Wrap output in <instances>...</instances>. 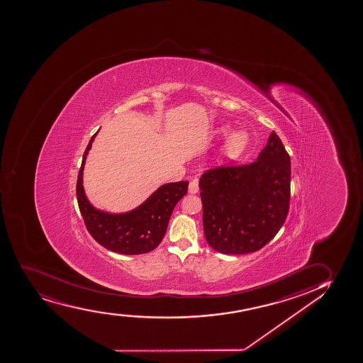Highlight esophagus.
Here are the masks:
<instances>
[{"mask_svg":"<svg viewBox=\"0 0 363 363\" xmlns=\"http://www.w3.org/2000/svg\"><path fill=\"white\" fill-rule=\"evenodd\" d=\"M199 191V182L196 179L191 180L189 183V192L190 194H196Z\"/></svg>","mask_w":363,"mask_h":363,"instance_id":"esophagus-1","label":"esophagus"}]
</instances>
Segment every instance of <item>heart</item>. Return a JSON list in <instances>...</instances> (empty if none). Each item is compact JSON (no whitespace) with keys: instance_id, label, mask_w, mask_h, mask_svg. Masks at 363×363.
Here are the masks:
<instances>
[{"instance_id":"heart-1","label":"heart","mask_w":363,"mask_h":363,"mask_svg":"<svg viewBox=\"0 0 363 363\" xmlns=\"http://www.w3.org/2000/svg\"><path fill=\"white\" fill-rule=\"evenodd\" d=\"M230 127L223 125L218 128L216 134L217 135H225L229 133ZM250 144V135L245 130H236L230 135L229 139L226 140L225 146L223 149V156L226 160H236L241 157L245 154Z\"/></svg>"}]
</instances>
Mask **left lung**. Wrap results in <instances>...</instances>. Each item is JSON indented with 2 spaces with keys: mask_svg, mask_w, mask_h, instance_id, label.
Masks as SVG:
<instances>
[{
  "mask_svg": "<svg viewBox=\"0 0 363 363\" xmlns=\"http://www.w3.org/2000/svg\"><path fill=\"white\" fill-rule=\"evenodd\" d=\"M199 185L209 246L223 255L253 253L275 238L287 218L291 159L272 132L255 161L209 168Z\"/></svg>",
  "mask_w": 363,
  "mask_h": 363,
  "instance_id": "left-lung-1",
  "label": "left lung"
}]
</instances>
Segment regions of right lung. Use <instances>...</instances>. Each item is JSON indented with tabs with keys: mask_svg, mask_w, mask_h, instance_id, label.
I'll return each mask as SVG.
<instances>
[{
	"mask_svg": "<svg viewBox=\"0 0 363 363\" xmlns=\"http://www.w3.org/2000/svg\"><path fill=\"white\" fill-rule=\"evenodd\" d=\"M96 135L91 138L84 152L76 184L77 203L84 225L106 250L127 255L149 253L162 241L175 204L188 192L189 182L164 184L132 212L110 214L98 211L88 202L82 186L84 160Z\"/></svg>",
	"mask_w": 363,
	"mask_h": 363,
	"instance_id": "add662e5",
	"label": "right lung"
}]
</instances>
